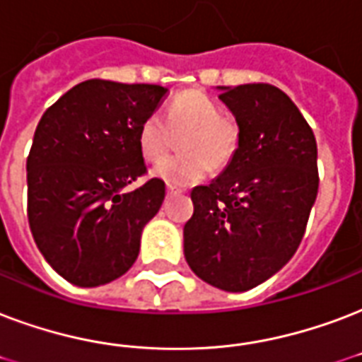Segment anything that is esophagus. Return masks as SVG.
I'll list each match as a JSON object with an SVG mask.
<instances>
[{"label": "esophagus", "instance_id": "34e87169", "mask_svg": "<svg viewBox=\"0 0 362 362\" xmlns=\"http://www.w3.org/2000/svg\"><path fill=\"white\" fill-rule=\"evenodd\" d=\"M176 193H180L178 189H175L173 186H167V195H176Z\"/></svg>", "mask_w": 362, "mask_h": 362}]
</instances>
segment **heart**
I'll list each match as a JSON object with an SVG mask.
<instances>
[{
	"instance_id": "heart-1",
	"label": "heart",
	"mask_w": 362,
	"mask_h": 362,
	"mask_svg": "<svg viewBox=\"0 0 362 362\" xmlns=\"http://www.w3.org/2000/svg\"><path fill=\"white\" fill-rule=\"evenodd\" d=\"M173 136L181 137L179 147L182 153L163 160ZM136 142L146 161L163 160L153 169L157 178L173 187H187L199 184L209 167L222 170L233 161L241 146V127L224 117L222 107L209 95L186 90L173 98L165 110V117L151 114L140 123Z\"/></svg>"
}]
</instances>
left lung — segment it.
<instances>
[{
    "label": "left lung",
    "mask_w": 362,
    "mask_h": 362,
    "mask_svg": "<svg viewBox=\"0 0 362 362\" xmlns=\"http://www.w3.org/2000/svg\"><path fill=\"white\" fill-rule=\"evenodd\" d=\"M241 146L209 186L193 187L184 226L192 272L228 292L255 288L291 260L317 199L315 134L296 104L269 83L224 89Z\"/></svg>",
    "instance_id": "left-lung-1"
}]
</instances>
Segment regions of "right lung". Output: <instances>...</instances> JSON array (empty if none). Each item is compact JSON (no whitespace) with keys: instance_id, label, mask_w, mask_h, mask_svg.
<instances>
[{"instance_id":"1","label":"right lung","mask_w":362,"mask_h":362,"mask_svg":"<svg viewBox=\"0 0 362 362\" xmlns=\"http://www.w3.org/2000/svg\"><path fill=\"white\" fill-rule=\"evenodd\" d=\"M169 89L89 79L41 115L26 159L28 224L49 266L77 286L117 279L134 264L140 233L165 199L138 150L140 123Z\"/></svg>"}]
</instances>
